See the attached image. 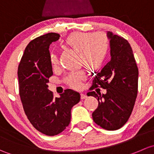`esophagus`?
Returning a JSON list of instances; mask_svg holds the SVG:
<instances>
[{
  "mask_svg": "<svg viewBox=\"0 0 154 154\" xmlns=\"http://www.w3.org/2000/svg\"><path fill=\"white\" fill-rule=\"evenodd\" d=\"M87 97H88V96L86 94H85V93H81V99H86Z\"/></svg>",
  "mask_w": 154,
  "mask_h": 154,
  "instance_id": "34e87169",
  "label": "esophagus"
}]
</instances>
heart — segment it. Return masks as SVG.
<instances>
[{"instance_id":"b5f03b06","label":"heart","mask_w":154,"mask_h":154,"mask_svg":"<svg viewBox=\"0 0 154 154\" xmlns=\"http://www.w3.org/2000/svg\"><path fill=\"white\" fill-rule=\"evenodd\" d=\"M64 45L78 53L79 64L91 72L101 67L108 51V41L107 37L101 32L93 34L81 32H74L64 41ZM50 60L53 68L55 69L58 65L57 56L52 54ZM85 77V72L79 70L66 75L64 82L71 88L79 89Z\"/></svg>"}]
</instances>
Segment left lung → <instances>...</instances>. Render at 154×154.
I'll return each mask as SVG.
<instances>
[{
    "instance_id": "1",
    "label": "left lung",
    "mask_w": 154,
    "mask_h": 154,
    "mask_svg": "<svg viewBox=\"0 0 154 154\" xmlns=\"http://www.w3.org/2000/svg\"><path fill=\"white\" fill-rule=\"evenodd\" d=\"M111 60L96 74L88 96L97 98L99 105L92 114L96 124L116 131L128 122L134 109L138 93L139 69L133 50L126 39L107 32ZM101 87L106 94L98 95L93 90Z\"/></svg>"
}]
</instances>
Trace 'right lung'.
<instances>
[{
  "label": "right lung",
  "mask_w": 154,
  "mask_h": 154,
  "mask_svg": "<svg viewBox=\"0 0 154 154\" xmlns=\"http://www.w3.org/2000/svg\"><path fill=\"white\" fill-rule=\"evenodd\" d=\"M60 35L50 32L31 41L19 64V95L28 119L37 131L47 136L62 132L70 122L71 109L80 101V94L67 89L54 97L48 90L53 75L49 48Z\"/></svg>",
  "instance_id": "1"
}]
</instances>
